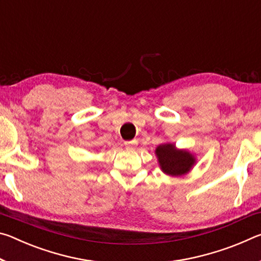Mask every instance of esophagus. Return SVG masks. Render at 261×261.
<instances>
[{
	"mask_svg": "<svg viewBox=\"0 0 261 261\" xmlns=\"http://www.w3.org/2000/svg\"><path fill=\"white\" fill-rule=\"evenodd\" d=\"M124 145L126 149H132L134 148L136 145H137V140H127V141H124Z\"/></svg>",
	"mask_w": 261,
	"mask_h": 261,
	"instance_id": "obj_1",
	"label": "esophagus"
}]
</instances>
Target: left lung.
Segmentation results:
<instances>
[{
  "label": "left lung",
  "instance_id": "8db88e82",
  "mask_svg": "<svg viewBox=\"0 0 261 261\" xmlns=\"http://www.w3.org/2000/svg\"><path fill=\"white\" fill-rule=\"evenodd\" d=\"M159 165L163 173L169 176L188 174L196 163V158L187 149H177L174 144L159 145L155 149Z\"/></svg>",
  "mask_w": 261,
  "mask_h": 261
}]
</instances>
